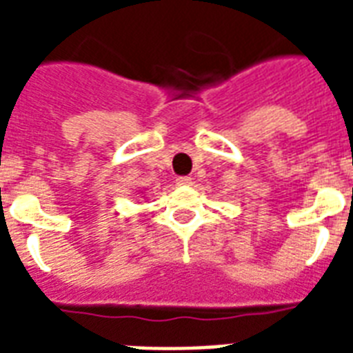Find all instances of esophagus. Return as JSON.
Wrapping results in <instances>:
<instances>
[{"instance_id": "esophagus-1", "label": "esophagus", "mask_w": 353, "mask_h": 353, "mask_svg": "<svg viewBox=\"0 0 353 353\" xmlns=\"http://www.w3.org/2000/svg\"><path fill=\"white\" fill-rule=\"evenodd\" d=\"M176 183L179 185V187H187V185H190V183H192V179H190L188 176H181V177H177Z\"/></svg>"}]
</instances>
